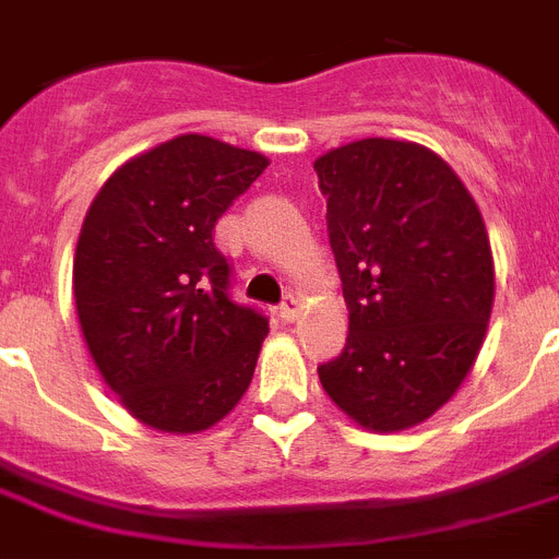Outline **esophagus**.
Listing matches in <instances>:
<instances>
[{
  "instance_id": "esophagus-1",
  "label": "esophagus",
  "mask_w": 559,
  "mask_h": 559,
  "mask_svg": "<svg viewBox=\"0 0 559 559\" xmlns=\"http://www.w3.org/2000/svg\"><path fill=\"white\" fill-rule=\"evenodd\" d=\"M297 313H299V299L294 297V294H288V297H285V302L280 305V317H283L285 322H294V319H297Z\"/></svg>"
}]
</instances>
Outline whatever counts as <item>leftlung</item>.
<instances>
[{
  "instance_id": "1",
  "label": "left lung",
  "mask_w": 559,
  "mask_h": 559,
  "mask_svg": "<svg viewBox=\"0 0 559 559\" xmlns=\"http://www.w3.org/2000/svg\"><path fill=\"white\" fill-rule=\"evenodd\" d=\"M350 325L319 365L338 409L376 432L427 421L484 345L495 265L484 217L436 152L365 138L313 164Z\"/></svg>"
}]
</instances>
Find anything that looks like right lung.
Segmentation results:
<instances>
[{"mask_svg": "<svg viewBox=\"0 0 559 559\" xmlns=\"http://www.w3.org/2000/svg\"><path fill=\"white\" fill-rule=\"evenodd\" d=\"M265 166L260 152L178 135L112 171L84 217L81 331L109 390L146 427L209 429L251 384L269 317L231 299L214 226Z\"/></svg>", "mask_w": 559, "mask_h": 559, "instance_id": "add662e5", "label": "right lung"}]
</instances>
